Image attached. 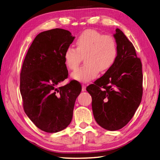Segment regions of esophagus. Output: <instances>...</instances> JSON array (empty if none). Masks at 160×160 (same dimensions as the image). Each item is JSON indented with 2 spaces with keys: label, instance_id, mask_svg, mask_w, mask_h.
Wrapping results in <instances>:
<instances>
[{
  "label": "esophagus",
  "instance_id": "esophagus-1",
  "mask_svg": "<svg viewBox=\"0 0 160 160\" xmlns=\"http://www.w3.org/2000/svg\"><path fill=\"white\" fill-rule=\"evenodd\" d=\"M82 90L83 92H84V91H86V85H84V84L82 85Z\"/></svg>",
  "mask_w": 160,
  "mask_h": 160
}]
</instances>
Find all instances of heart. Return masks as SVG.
Wrapping results in <instances>:
<instances>
[{"mask_svg": "<svg viewBox=\"0 0 160 160\" xmlns=\"http://www.w3.org/2000/svg\"><path fill=\"white\" fill-rule=\"evenodd\" d=\"M76 49L68 47L63 55L66 67L74 70L85 56L86 64L72 74V77L82 82H88L97 77L99 71L105 72L113 66L117 57L115 39L94 29L83 31L77 38Z\"/></svg>", "mask_w": 160, "mask_h": 160, "instance_id": "b5f03b06", "label": "heart"}]
</instances>
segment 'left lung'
<instances>
[{
	"instance_id": "left-lung-1",
	"label": "left lung",
	"mask_w": 160,
	"mask_h": 160,
	"mask_svg": "<svg viewBox=\"0 0 160 160\" xmlns=\"http://www.w3.org/2000/svg\"><path fill=\"white\" fill-rule=\"evenodd\" d=\"M113 34L117 57L113 66L86 90L92 97L94 117L108 131L125 127L139 107L143 94L142 64L133 43L119 29Z\"/></svg>"
}]
</instances>
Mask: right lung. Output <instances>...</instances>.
I'll return each mask as SVG.
<instances>
[{
	"instance_id": "right-lung-1",
	"label": "right lung",
	"mask_w": 160,
	"mask_h": 160,
	"mask_svg": "<svg viewBox=\"0 0 160 160\" xmlns=\"http://www.w3.org/2000/svg\"><path fill=\"white\" fill-rule=\"evenodd\" d=\"M74 38L62 29L42 32L33 40L22 63L20 92L24 111L39 129L47 133H56L70 125L82 90L76 80L58 87L68 78L63 55Z\"/></svg>"
}]
</instances>
